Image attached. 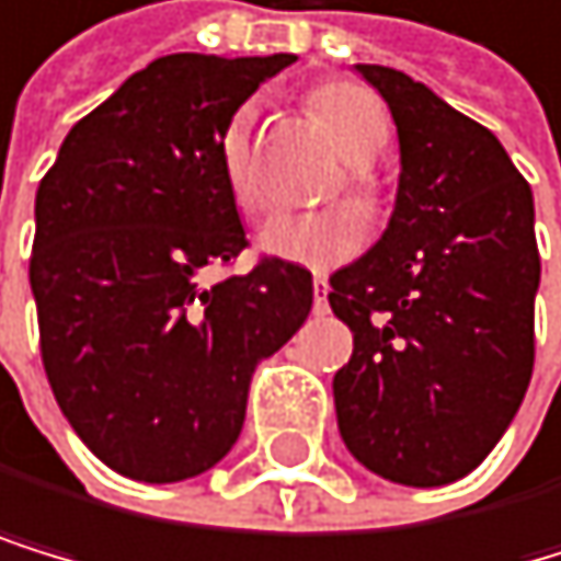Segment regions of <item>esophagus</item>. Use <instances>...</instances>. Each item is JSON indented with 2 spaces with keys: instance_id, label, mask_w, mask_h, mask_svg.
Here are the masks:
<instances>
[{
  "instance_id": "1",
  "label": "esophagus",
  "mask_w": 561,
  "mask_h": 561,
  "mask_svg": "<svg viewBox=\"0 0 561 561\" xmlns=\"http://www.w3.org/2000/svg\"><path fill=\"white\" fill-rule=\"evenodd\" d=\"M325 295H329V284H325V277H322V274H316V280H312V301H316V312H322V308H325Z\"/></svg>"
}]
</instances>
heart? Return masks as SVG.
Instances as JSON below:
<instances>
[{
	"label": "heart",
	"mask_w": 561,
	"mask_h": 561,
	"mask_svg": "<svg viewBox=\"0 0 561 561\" xmlns=\"http://www.w3.org/2000/svg\"><path fill=\"white\" fill-rule=\"evenodd\" d=\"M308 110L319 127L350 162L346 186L360 204H371V176L367 162H375L388 141V110L385 103L357 82H325L308 96ZM253 106H239L218 138V169L228 197L242 215L260 211L263 186L253 162ZM364 242V218L350 204L319 207V211H280L270 215L260 232L256 249L274 260L329 270L350 260Z\"/></svg>",
	"instance_id": "b5f03b06"
}]
</instances>
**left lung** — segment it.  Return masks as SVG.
<instances>
[{
	"label": "left lung",
	"mask_w": 561,
	"mask_h": 561,
	"mask_svg": "<svg viewBox=\"0 0 561 561\" xmlns=\"http://www.w3.org/2000/svg\"><path fill=\"white\" fill-rule=\"evenodd\" d=\"M399 131L396 211L329 305L354 333L333 378L346 451L399 485L465 479L535 367V197L489 127L385 65H357Z\"/></svg>",
	"instance_id": "8db88e82"
}]
</instances>
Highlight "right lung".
<instances>
[{
	"mask_svg": "<svg viewBox=\"0 0 561 561\" xmlns=\"http://www.w3.org/2000/svg\"><path fill=\"white\" fill-rule=\"evenodd\" d=\"M295 55H165L85 114L37 186L30 291L65 420L114 472L183 482L215 468L245 420L256 364L312 312V274L245 249L218 169L228 117Z\"/></svg>",
	"mask_w": 561,
	"mask_h": 561,
	"instance_id": "1",
	"label": "right lung"
}]
</instances>
